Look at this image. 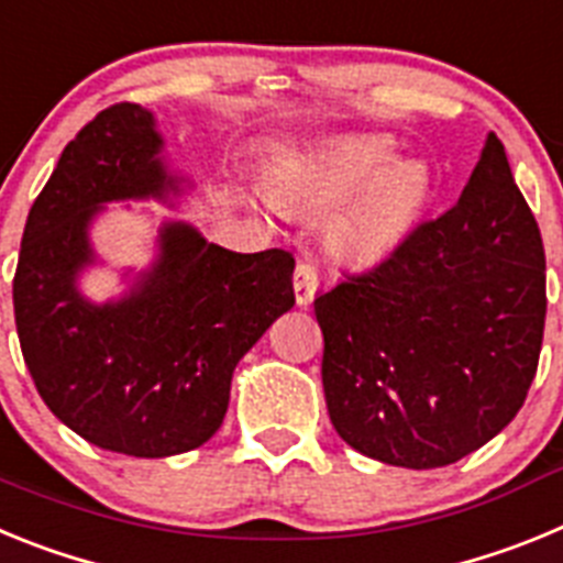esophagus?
Returning a JSON list of instances; mask_svg holds the SVG:
<instances>
[{
  "mask_svg": "<svg viewBox=\"0 0 563 563\" xmlns=\"http://www.w3.org/2000/svg\"><path fill=\"white\" fill-rule=\"evenodd\" d=\"M318 287V267L312 265L310 258H301L292 273V290H296V301L301 307L310 305Z\"/></svg>",
  "mask_w": 563,
  "mask_h": 563,
  "instance_id": "esophagus-1",
  "label": "esophagus"
}]
</instances>
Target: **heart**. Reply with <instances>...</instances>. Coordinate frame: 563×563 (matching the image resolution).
I'll return each mask as SVG.
<instances>
[{"label":"heart","instance_id":"heart-1","mask_svg":"<svg viewBox=\"0 0 563 563\" xmlns=\"http://www.w3.org/2000/svg\"><path fill=\"white\" fill-rule=\"evenodd\" d=\"M400 148L383 134H352L285 152L271 172L282 202L307 211H335L330 245L355 262L395 251L422 220L431 174L422 163L397 161Z\"/></svg>","mask_w":563,"mask_h":563}]
</instances>
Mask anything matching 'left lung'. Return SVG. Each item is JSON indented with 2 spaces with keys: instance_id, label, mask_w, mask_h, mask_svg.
Listing matches in <instances>:
<instances>
[{
  "instance_id": "obj_1",
  "label": "left lung",
  "mask_w": 563,
  "mask_h": 563,
  "mask_svg": "<svg viewBox=\"0 0 563 563\" xmlns=\"http://www.w3.org/2000/svg\"><path fill=\"white\" fill-rule=\"evenodd\" d=\"M312 307L327 411L352 449L426 471L494 440L525 406L547 316L539 222L499 137L451 211Z\"/></svg>"
}]
</instances>
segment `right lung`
<instances>
[{"mask_svg":"<svg viewBox=\"0 0 563 563\" xmlns=\"http://www.w3.org/2000/svg\"><path fill=\"white\" fill-rule=\"evenodd\" d=\"M161 146L137 103L98 112L30 208L13 276L19 343L47 409L98 449L146 460L217 434L236 363L296 305L292 253H233L183 222L163 225L161 258L126 298L78 296L101 202L177 191Z\"/></svg>","mask_w":563,"mask_h":563,"instance_id":"add662e5","label":"right lung"}]
</instances>
